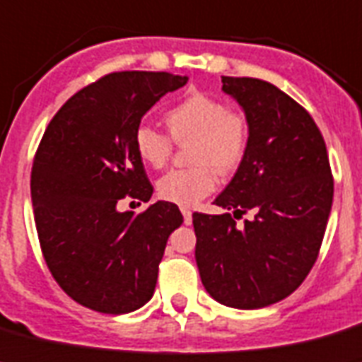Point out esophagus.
<instances>
[{
	"mask_svg": "<svg viewBox=\"0 0 362 362\" xmlns=\"http://www.w3.org/2000/svg\"><path fill=\"white\" fill-rule=\"evenodd\" d=\"M181 212H183L185 225L192 223V212H190V209H181Z\"/></svg>",
	"mask_w": 362,
	"mask_h": 362,
	"instance_id": "34e87169",
	"label": "esophagus"
}]
</instances>
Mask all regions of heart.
Listing matches in <instances>:
<instances>
[{"label":"heart","mask_w":362,"mask_h":362,"mask_svg":"<svg viewBox=\"0 0 362 362\" xmlns=\"http://www.w3.org/2000/svg\"><path fill=\"white\" fill-rule=\"evenodd\" d=\"M170 137L177 144L194 143L190 163L196 168L172 170L157 181V194L181 206L199 203L216 188L214 170L221 175L236 172L249 148V122L245 115L230 111L223 100L190 93L165 115ZM150 126H139L134 146L139 159L151 168H163L172 156V141Z\"/></svg>","instance_id":"heart-1"}]
</instances>
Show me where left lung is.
Segmentation results:
<instances>
[{
	"label": "left lung",
	"instance_id": "8db88e82",
	"mask_svg": "<svg viewBox=\"0 0 362 362\" xmlns=\"http://www.w3.org/2000/svg\"><path fill=\"white\" fill-rule=\"evenodd\" d=\"M242 106L249 148L216 205L233 216L194 212L196 262L209 295L228 308L258 310L284 300L317 262L333 202L328 150L298 102L258 78L221 76Z\"/></svg>",
	"mask_w": 362,
	"mask_h": 362
}]
</instances>
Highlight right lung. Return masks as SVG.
<instances>
[{"instance_id":"add662e5","label":"right lung","mask_w":362,"mask_h":362,"mask_svg":"<svg viewBox=\"0 0 362 362\" xmlns=\"http://www.w3.org/2000/svg\"><path fill=\"white\" fill-rule=\"evenodd\" d=\"M187 82L163 71L110 73L58 110L36 150L30 196L43 258L58 286L89 310L129 313L153 296L166 242L183 216L168 202L141 214L119 212L117 203L150 202L135 129Z\"/></svg>"}]
</instances>
